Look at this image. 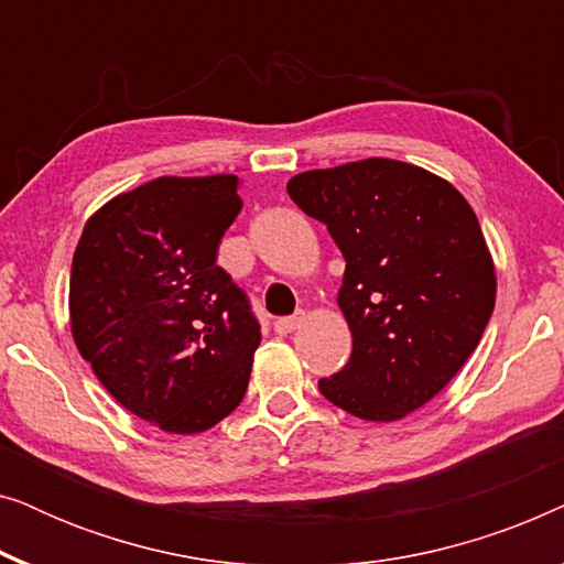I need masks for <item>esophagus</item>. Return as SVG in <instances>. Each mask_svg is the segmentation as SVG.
Instances as JSON below:
<instances>
[{
	"label": "esophagus",
	"mask_w": 564,
	"mask_h": 564,
	"mask_svg": "<svg viewBox=\"0 0 564 564\" xmlns=\"http://www.w3.org/2000/svg\"><path fill=\"white\" fill-rule=\"evenodd\" d=\"M305 323V311H297L295 315H290V318H280L274 323V330L276 334H292V330L300 328Z\"/></svg>",
	"instance_id": "obj_1"
}]
</instances>
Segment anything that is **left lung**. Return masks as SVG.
I'll use <instances>...</instances> for the list:
<instances>
[{
  "mask_svg": "<svg viewBox=\"0 0 564 564\" xmlns=\"http://www.w3.org/2000/svg\"><path fill=\"white\" fill-rule=\"evenodd\" d=\"M288 192L346 259L336 300L354 349L323 398L361 421L405 419L459 372L496 305L475 210L429 169L380 156L303 172Z\"/></svg>",
  "mask_w": 564,
  "mask_h": 564,
  "instance_id": "8db88e82",
  "label": "left lung"
}]
</instances>
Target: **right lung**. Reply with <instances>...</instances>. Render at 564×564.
Wrapping results in <instances>:
<instances>
[{
    "instance_id": "right-lung-1",
    "label": "right lung",
    "mask_w": 564,
    "mask_h": 564,
    "mask_svg": "<svg viewBox=\"0 0 564 564\" xmlns=\"http://www.w3.org/2000/svg\"><path fill=\"white\" fill-rule=\"evenodd\" d=\"M236 174L159 176L84 223L68 318L97 380L166 434H203L241 403L261 330L215 264L241 213Z\"/></svg>"
}]
</instances>
